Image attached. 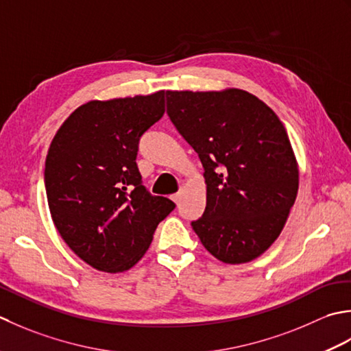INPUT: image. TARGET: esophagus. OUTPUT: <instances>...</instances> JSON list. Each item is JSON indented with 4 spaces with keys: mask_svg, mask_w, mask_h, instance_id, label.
Wrapping results in <instances>:
<instances>
[{
    "mask_svg": "<svg viewBox=\"0 0 351 351\" xmlns=\"http://www.w3.org/2000/svg\"><path fill=\"white\" fill-rule=\"evenodd\" d=\"M180 198H182V192H177V194H173V195H171V199H173L174 203H178V202H180Z\"/></svg>",
    "mask_w": 351,
    "mask_h": 351,
    "instance_id": "esophagus-1",
    "label": "esophagus"
}]
</instances>
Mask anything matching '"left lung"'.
I'll return each instance as SVG.
<instances>
[{
    "label": "left lung",
    "instance_id": "left-lung-1",
    "mask_svg": "<svg viewBox=\"0 0 351 351\" xmlns=\"http://www.w3.org/2000/svg\"><path fill=\"white\" fill-rule=\"evenodd\" d=\"M167 113L204 168L206 209L191 226L224 263L263 254L298 192V165L282 121L242 89L167 90Z\"/></svg>",
    "mask_w": 351,
    "mask_h": 351
}]
</instances>
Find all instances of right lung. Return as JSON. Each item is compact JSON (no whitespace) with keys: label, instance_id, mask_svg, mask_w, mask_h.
I'll use <instances>...</instances> for the list:
<instances>
[{"label":"right lung","instance_id":"obj_1","mask_svg":"<svg viewBox=\"0 0 351 351\" xmlns=\"http://www.w3.org/2000/svg\"><path fill=\"white\" fill-rule=\"evenodd\" d=\"M165 113V90L86 103L49 145L45 189L53 223L92 268L123 273L145 254L157 224L174 210L142 186L139 138Z\"/></svg>","mask_w":351,"mask_h":351}]
</instances>
